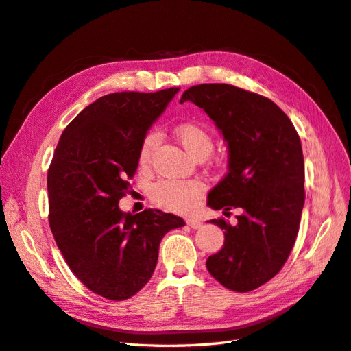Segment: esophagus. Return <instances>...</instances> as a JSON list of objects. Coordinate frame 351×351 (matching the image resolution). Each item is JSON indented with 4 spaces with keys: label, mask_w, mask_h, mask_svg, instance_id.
<instances>
[{
    "label": "esophagus",
    "mask_w": 351,
    "mask_h": 351,
    "mask_svg": "<svg viewBox=\"0 0 351 351\" xmlns=\"http://www.w3.org/2000/svg\"><path fill=\"white\" fill-rule=\"evenodd\" d=\"M186 222H187V226L192 227L193 230H199V228H202V226H204L199 219H195V218H187Z\"/></svg>",
    "instance_id": "esophagus-1"
}]
</instances>
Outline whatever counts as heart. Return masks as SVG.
Listing matches in <instances>:
<instances>
[{
    "label": "heart",
    "instance_id": "b5f03b06",
    "mask_svg": "<svg viewBox=\"0 0 351 351\" xmlns=\"http://www.w3.org/2000/svg\"><path fill=\"white\" fill-rule=\"evenodd\" d=\"M178 141L196 158H205L214 147V136L205 124L184 123L176 129ZM161 141L158 132H149L142 141L139 149V164L149 165L154 152ZM206 192V184L199 178L174 180L161 178L149 189L154 204L173 212H189L193 209L199 197Z\"/></svg>",
    "mask_w": 351,
    "mask_h": 351
}]
</instances>
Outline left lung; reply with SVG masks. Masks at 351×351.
Listing matches in <instances>:
<instances>
[{
    "mask_svg": "<svg viewBox=\"0 0 351 351\" xmlns=\"http://www.w3.org/2000/svg\"><path fill=\"white\" fill-rule=\"evenodd\" d=\"M204 110L228 147V173L208 195L212 209L240 208L224 230V246L206 261L209 274L228 290L246 293L268 282L289 259L304 205L300 137L271 99L226 83L189 88L180 102Z\"/></svg>",
    "mask_w": 351,
    "mask_h": 351,
    "instance_id": "left-lung-1",
    "label": "left lung"
}]
</instances>
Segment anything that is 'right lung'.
I'll use <instances>...</instances> for the list:
<instances>
[{
	"instance_id": "add662e5",
	"label": "right lung",
	"mask_w": 351,
	"mask_h": 351,
	"mask_svg": "<svg viewBox=\"0 0 351 351\" xmlns=\"http://www.w3.org/2000/svg\"><path fill=\"white\" fill-rule=\"evenodd\" d=\"M178 88L117 92L62 132L48 169L49 227L69 268L95 294L125 300L151 280L159 243L184 221L158 209L125 214L143 137Z\"/></svg>"
}]
</instances>
